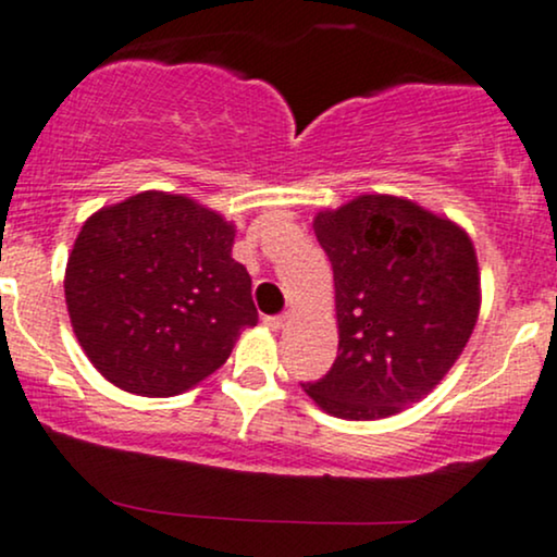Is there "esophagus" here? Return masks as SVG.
Here are the masks:
<instances>
[{"label": "esophagus", "instance_id": "34e87169", "mask_svg": "<svg viewBox=\"0 0 557 557\" xmlns=\"http://www.w3.org/2000/svg\"><path fill=\"white\" fill-rule=\"evenodd\" d=\"M264 324H267V327H270V330L277 332V330H283L285 324H287V317H285V314H280V317H264Z\"/></svg>", "mask_w": 557, "mask_h": 557}]
</instances>
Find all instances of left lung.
<instances>
[{
    "label": "left lung",
    "mask_w": 557,
    "mask_h": 557,
    "mask_svg": "<svg viewBox=\"0 0 557 557\" xmlns=\"http://www.w3.org/2000/svg\"><path fill=\"white\" fill-rule=\"evenodd\" d=\"M335 277L337 359L300 385L337 419L372 421L430 395L479 317L474 243L456 222L367 194L314 216Z\"/></svg>",
    "instance_id": "obj_1"
}]
</instances>
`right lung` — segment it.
Returning <instances> with one entry per match:
<instances>
[{
  "mask_svg": "<svg viewBox=\"0 0 557 557\" xmlns=\"http://www.w3.org/2000/svg\"><path fill=\"white\" fill-rule=\"evenodd\" d=\"M235 225L194 198L144 190L86 220L65 270L73 332L101 376L170 398L216 372L259 322Z\"/></svg>",
  "mask_w": 557,
  "mask_h": 557,
  "instance_id": "right-lung-1",
  "label": "right lung"
}]
</instances>
